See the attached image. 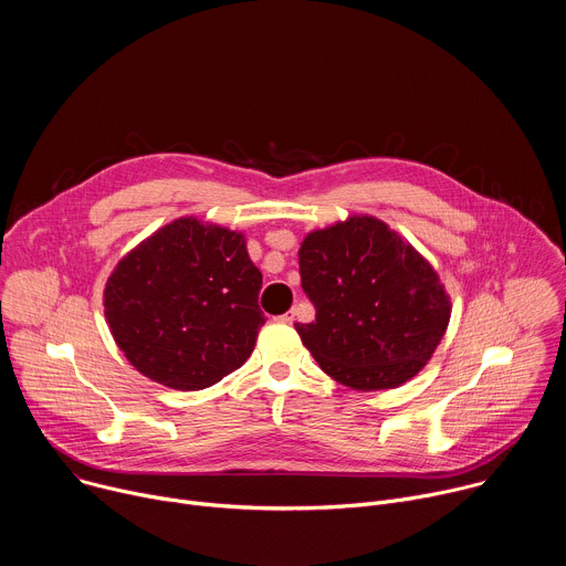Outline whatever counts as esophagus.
Returning <instances> with one entry per match:
<instances>
[{"instance_id": "obj_1", "label": "esophagus", "mask_w": 566, "mask_h": 566, "mask_svg": "<svg viewBox=\"0 0 566 566\" xmlns=\"http://www.w3.org/2000/svg\"><path fill=\"white\" fill-rule=\"evenodd\" d=\"M277 319H280V322H284V325H291V322H293V319H295V308H291V311H286V313H284V315H280V317H277Z\"/></svg>"}]
</instances>
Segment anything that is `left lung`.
Returning <instances> with one entry per match:
<instances>
[{
    "instance_id": "left-lung-1",
    "label": "left lung",
    "mask_w": 566,
    "mask_h": 566,
    "mask_svg": "<svg viewBox=\"0 0 566 566\" xmlns=\"http://www.w3.org/2000/svg\"><path fill=\"white\" fill-rule=\"evenodd\" d=\"M315 319L297 322L322 371L356 391L412 380L446 336L452 304L432 264L371 214L311 230L300 247Z\"/></svg>"
}]
</instances>
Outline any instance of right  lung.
I'll list each match as a JSON object with an SVG mask.
<instances>
[{"label": "right lung", "mask_w": 566, "mask_h": 566, "mask_svg": "<svg viewBox=\"0 0 566 566\" xmlns=\"http://www.w3.org/2000/svg\"><path fill=\"white\" fill-rule=\"evenodd\" d=\"M262 273L244 232L179 217L143 239L112 271L109 332L136 371L197 391L239 369L266 322Z\"/></svg>", "instance_id": "add662e5"}]
</instances>
